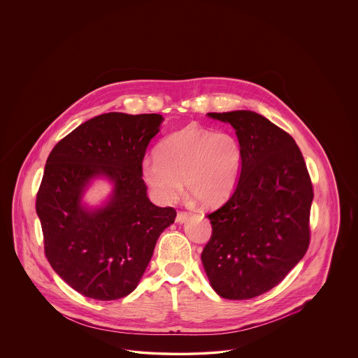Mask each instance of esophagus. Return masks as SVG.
<instances>
[{
  "label": "esophagus",
  "mask_w": 358,
  "mask_h": 358,
  "mask_svg": "<svg viewBox=\"0 0 358 358\" xmlns=\"http://www.w3.org/2000/svg\"><path fill=\"white\" fill-rule=\"evenodd\" d=\"M188 218H189V213L178 211V213H177V217H176V222H177V224H184Z\"/></svg>",
  "instance_id": "34e87169"
}]
</instances>
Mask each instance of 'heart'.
<instances>
[{
    "label": "heart",
    "instance_id": "obj_1",
    "mask_svg": "<svg viewBox=\"0 0 358 358\" xmlns=\"http://www.w3.org/2000/svg\"><path fill=\"white\" fill-rule=\"evenodd\" d=\"M241 163L243 150L236 136L191 124L169 136L158 157L143 160L141 173L155 198L163 203L180 196L184 181L200 204L211 207L231 195Z\"/></svg>",
    "mask_w": 358,
    "mask_h": 358
}]
</instances>
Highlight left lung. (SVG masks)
I'll list each match as a JSON object with an SVG mask.
<instances>
[{"instance_id":"1","label":"left lung","mask_w":358,"mask_h":358,"mask_svg":"<svg viewBox=\"0 0 358 358\" xmlns=\"http://www.w3.org/2000/svg\"><path fill=\"white\" fill-rule=\"evenodd\" d=\"M207 117L232 124L243 163L232 196L207 215L213 235L201 264L220 296L251 299L306 254L313 187L295 140L271 120L247 110Z\"/></svg>"}]
</instances>
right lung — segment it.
<instances>
[{
	"label": "right lung",
	"mask_w": 358,
	"mask_h": 358,
	"mask_svg": "<svg viewBox=\"0 0 358 358\" xmlns=\"http://www.w3.org/2000/svg\"><path fill=\"white\" fill-rule=\"evenodd\" d=\"M162 122L159 114H103L80 124L48 157L36 204L45 254L87 298L114 301L134 291L160 234L174 222V208L147 196L141 173ZM97 179L112 191L92 206L84 195Z\"/></svg>",
	"instance_id": "obj_1"
}]
</instances>
